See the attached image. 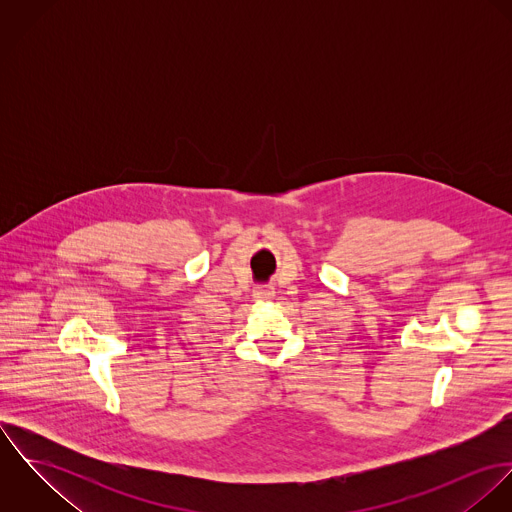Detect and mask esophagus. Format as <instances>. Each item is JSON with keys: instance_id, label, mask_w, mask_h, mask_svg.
Here are the masks:
<instances>
[{"instance_id": "obj_1", "label": "esophagus", "mask_w": 512, "mask_h": 512, "mask_svg": "<svg viewBox=\"0 0 512 512\" xmlns=\"http://www.w3.org/2000/svg\"><path fill=\"white\" fill-rule=\"evenodd\" d=\"M274 288L272 286H268V288H258V290H254V297H258V299H274Z\"/></svg>"}]
</instances>
